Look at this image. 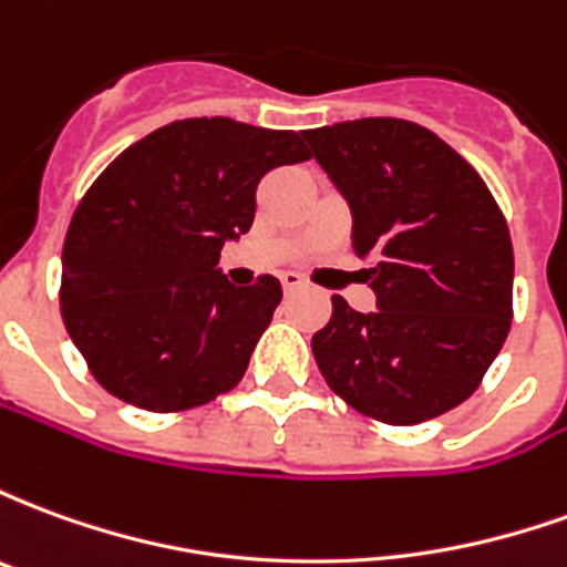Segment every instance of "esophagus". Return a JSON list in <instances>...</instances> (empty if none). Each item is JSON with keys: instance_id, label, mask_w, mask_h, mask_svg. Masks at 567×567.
Listing matches in <instances>:
<instances>
[{"instance_id": "obj_1", "label": "esophagus", "mask_w": 567, "mask_h": 567, "mask_svg": "<svg viewBox=\"0 0 567 567\" xmlns=\"http://www.w3.org/2000/svg\"><path fill=\"white\" fill-rule=\"evenodd\" d=\"M303 279L297 276V272H282V288H285V295H295V291H300L303 288Z\"/></svg>"}]
</instances>
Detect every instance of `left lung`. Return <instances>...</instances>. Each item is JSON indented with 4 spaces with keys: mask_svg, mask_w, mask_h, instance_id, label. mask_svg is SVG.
Returning a JSON list of instances; mask_svg holds the SVG:
<instances>
[{
    "mask_svg": "<svg viewBox=\"0 0 567 567\" xmlns=\"http://www.w3.org/2000/svg\"><path fill=\"white\" fill-rule=\"evenodd\" d=\"M312 157L352 209V248L377 295L358 312L333 295L312 337L321 377L385 425L443 416L476 392L513 319L507 221L471 163L431 130L361 117L307 130Z\"/></svg>",
    "mask_w": 567,
    "mask_h": 567,
    "instance_id": "obj_1",
    "label": "left lung"
}]
</instances>
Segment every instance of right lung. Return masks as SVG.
<instances>
[{
	"mask_svg": "<svg viewBox=\"0 0 567 567\" xmlns=\"http://www.w3.org/2000/svg\"><path fill=\"white\" fill-rule=\"evenodd\" d=\"M295 130L187 117L133 142L87 187L63 243L60 312L93 380L124 404L178 413L243 380L282 285L218 270L276 166L309 161Z\"/></svg>",
	"mask_w": 567,
	"mask_h": 567,
	"instance_id": "obj_1",
	"label": "right lung"
}]
</instances>
